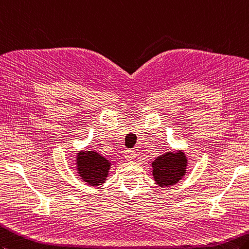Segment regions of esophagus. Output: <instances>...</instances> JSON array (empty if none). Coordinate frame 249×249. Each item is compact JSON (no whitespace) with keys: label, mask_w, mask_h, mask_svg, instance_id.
Masks as SVG:
<instances>
[{"label":"esophagus","mask_w":249,"mask_h":249,"mask_svg":"<svg viewBox=\"0 0 249 249\" xmlns=\"http://www.w3.org/2000/svg\"><path fill=\"white\" fill-rule=\"evenodd\" d=\"M137 157V154L135 151H126L125 152V158L127 161H130V160H135V158Z\"/></svg>","instance_id":"1"}]
</instances>
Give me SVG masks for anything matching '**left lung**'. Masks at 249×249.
I'll return each mask as SVG.
<instances>
[{
	"label": "left lung",
	"instance_id": "left-lung-1",
	"mask_svg": "<svg viewBox=\"0 0 249 249\" xmlns=\"http://www.w3.org/2000/svg\"><path fill=\"white\" fill-rule=\"evenodd\" d=\"M152 167V174L158 187L175 186L187 173V155L182 149L165 152L153 161Z\"/></svg>",
	"mask_w": 249,
	"mask_h": 249
}]
</instances>
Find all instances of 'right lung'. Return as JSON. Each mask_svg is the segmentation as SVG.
<instances>
[{"mask_svg":"<svg viewBox=\"0 0 249 249\" xmlns=\"http://www.w3.org/2000/svg\"><path fill=\"white\" fill-rule=\"evenodd\" d=\"M77 175L87 184L98 187L105 183L111 162L96 151H80L75 156Z\"/></svg>","mask_w":249,"mask_h":249,"instance_id":"obj_1","label":"right lung"}]
</instances>
